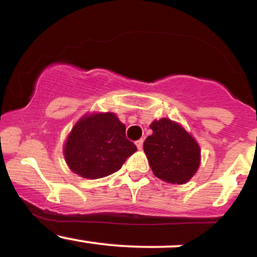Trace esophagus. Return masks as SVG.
Masks as SVG:
<instances>
[{"mask_svg": "<svg viewBox=\"0 0 257 257\" xmlns=\"http://www.w3.org/2000/svg\"><path fill=\"white\" fill-rule=\"evenodd\" d=\"M135 145H137V147H138L139 150L143 149V145H144V140H143V139H140V140H138L137 143H135Z\"/></svg>", "mask_w": 257, "mask_h": 257, "instance_id": "34e87169", "label": "esophagus"}]
</instances>
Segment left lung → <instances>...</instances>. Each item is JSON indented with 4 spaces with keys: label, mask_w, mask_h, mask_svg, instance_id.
I'll list each match as a JSON object with an SVG mask.
<instances>
[{
    "label": "left lung",
    "mask_w": 257,
    "mask_h": 257,
    "mask_svg": "<svg viewBox=\"0 0 257 257\" xmlns=\"http://www.w3.org/2000/svg\"><path fill=\"white\" fill-rule=\"evenodd\" d=\"M152 135L144 143L150 167L158 179L182 185L196 174L200 163L197 141L176 122L168 118L153 120Z\"/></svg>",
    "instance_id": "left-lung-1"
}]
</instances>
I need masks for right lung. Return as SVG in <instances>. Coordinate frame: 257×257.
I'll return each mask as SVG.
<instances>
[{
  "mask_svg": "<svg viewBox=\"0 0 257 257\" xmlns=\"http://www.w3.org/2000/svg\"><path fill=\"white\" fill-rule=\"evenodd\" d=\"M137 146L125 137V125L112 112L85 114L67 137L64 156L73 173L100 179L122 168Z\"/></svg>",
  "mask_w": 257,
  "mask_h": 257,
  "instance_id": "1",
  "label": "right lung"
}]
</instances>
